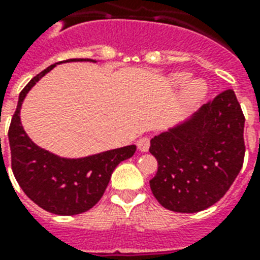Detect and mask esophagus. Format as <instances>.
<instances>
[{
  "label": "esophagus",
  "instance_id": "esophagus-1",
  "mask_svg": "<svg viewBox=\"0 0 260 260\" xmlns=\"http://www.w3.org/2000/svg\"><path fill=\"white\" fill-rule=\"evenodd\" d=\"M137 148L140 152H147L149 149V137H141L140 140L137 141Z\"/></svg>",
  "mask_w": 260,
  "mask_h": 260
}]
</instances>
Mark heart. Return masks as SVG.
Wrapping results in <instances>:
<instances>
[{
    "label": "heart",
    "mask_w": 260,
    "mask_h": 260,
    "mask_svg": "<svg viewBox=\"0 0 260 260\" xmlns=\"http://www.w3.org/2000/svg\"><path fill=\"white\" fill-rule=\"evenodd\" d=\"M191 75L188 72H176L172 75V85L178 89L184 90V97L187 104L196 105L203 101L208 94V84L203 79H193L189 81Z\"/></svg>",
    "instance_id": "heart-1"
}]
</instances>
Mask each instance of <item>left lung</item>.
<instances>
[{
	"mask_svg": "<svg viewBox=\"0 0 260 260\" xmlns=\"http://www.w3.org/2000/svg\"><path fill=\"white\" fill-rule=\"evenodd\" d=\"M244 116L233 89L151 139L157 172L149 180L164 208L192 214L224 196L244 159Z\"/></svg>",
	"mask_w": 260,
	"mask_h": 260,
	"instance_id": "left-lung-1",
	"label": "left lung"
}]
</instances>
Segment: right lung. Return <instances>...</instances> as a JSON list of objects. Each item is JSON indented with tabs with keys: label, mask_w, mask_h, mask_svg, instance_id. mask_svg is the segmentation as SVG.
Listing matches in <instances>:
<instances>
[{
	"label": "right lung",
	"mask_w": 260,
	"mask_h": 260,
	"mask_svg": "<svg viewBox=\"0 0 260 260\" xmlns=\"http://www.w3.org/2000/svg\"><path fill=\"white\" fill-rule=\"evenodd\" d=\"M97 62L90 58H71L50 65L27 82L18 97L9 128L12 170L22 191L37 206L56 215H77L90 210L101 199L117 164L129 159L136 145L84 156L61 157L31 141L21 124V107L40 80L62 62Z\"/></svg>",
	"instance_id": "right-lung-1"
}]
</instances>
